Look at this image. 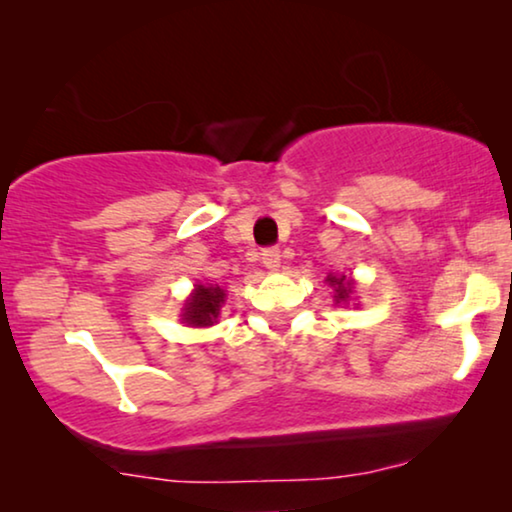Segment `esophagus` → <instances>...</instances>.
Wrapping results in <instances>:
<instances>
[{"label": "esophagus", "instance_id": "esophagus-1", "mask_svg": "<svg viewBox=\"0 0 512 512\" xmlns=\"http://www.w3.org/2000/svg\"><path fill=\"white\" fill-rule=\"evenodd\" d=\"M261 258H263V265H265V268H268V270H277L279 263H282V254H279L277 247L263 249Z\"/></svg>", "mask_w": 512, "mask_h": 512}]
</instances>
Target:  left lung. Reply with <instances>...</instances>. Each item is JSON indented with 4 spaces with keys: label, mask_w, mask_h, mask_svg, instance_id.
<instances>
[{
    "label": "left lung",
    "mask_w": 512,
    "mask_h": 512,
    "mask_svg": "<svg viewBox=\"0 0 512 512\" xmlns=\"http://www.w3.org/2000/svg\"><path fill=\"white\" fill-rule=\"evenodd\" d=\"M328 282H331V286L335 289V300H338V303H345V300L349 298V293H352V282H347L345 279V275L342 277H328Z\"/></svg>",
    "instance_id": "1"
}]
</instances>
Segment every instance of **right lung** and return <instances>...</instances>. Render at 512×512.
<instances>
[{"mask_svg": "<svg viewBox=\"0 0 512 512\" xmlns=\"http://www.w3.org/2000/svg\"><path fill=\"white\" fill-rule=\"evenodd\" d=\"M223 296L226 293L219 286H198L184 307V321L193 326H212L219 317Z\"/></svg>", "mask_w": 512, "mask_h": 512, "instance_id": "add662e5", "label": "right lung"}]
</instances>
